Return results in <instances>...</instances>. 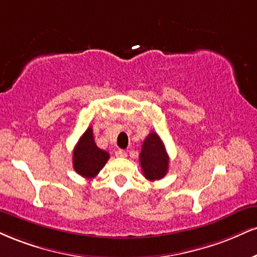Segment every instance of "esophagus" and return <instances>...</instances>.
I'll return each instance as SVG.
<instances>
[{
	"label": "esophagus",
	"mask_w": 257,
	"mask_h": 257,
	"mask_svg": "<svg viewBox=\"0 0 257 257\" xmlns=\"http://www.w3.org/2000/svg\"><path fill=\"white\" fill-rule=\"evenodd\" d=\"M115 154H116V157H118V158H124V157H126L125 151H123V150H117Z\"/></svg>",
	"instance_id": "1"
}]
</instances>
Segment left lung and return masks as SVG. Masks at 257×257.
<instances>
[{
    "label": "left lung",
    "mask_w": 257,
    "mask_h": 257,
    "mask_svg": "<svg viewBox=\"0 0 257 257\" xmlns=\"http://www.w3.org/2000/svg\"><path fill=\"white\" fill-rule=\"evenodd\" d=\"M140 165L148 181H159L168 174L169 156L157 133H150L145 139L140 153Z\"/></svg>",
    "instance_id": "8db88e82"
}]
</instances>
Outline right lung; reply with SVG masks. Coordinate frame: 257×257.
Wrapping results in <instances>:
<instances>
[{
    "mask_svg": "<svg viewBox=\"0 0 257 257\" xmlns=\"http://www.w3.org/2000/svg\"><path fill=\"white\" fill-rule=\"evenodd\" d=\"M109 158V153L95 145L93 131L89 126L79 139L73 151L74 170L82 177L93 178L104 168Z\"/></svg>",
    "mask_w": 257,
    "mask_h": 257,
    "instance_id": "1",
    "label": "right lung"
}]
</instances>
